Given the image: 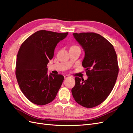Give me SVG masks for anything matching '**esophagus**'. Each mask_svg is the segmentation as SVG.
Listing matches in <instances>:
<instances>
[{
    "mask_svg": "<svg viewBox=\"0 0 133 133\" xmlns=\"http://www.w3.org/2000/svg\"><path fill=\"white\" fill-rule=\"evenodd\" d=\"M64 78H65V79H67V78H70V76H69V75H64Z\"/></svg>",
    "mask_w": 133,
    "mask_h": 133,
    "instance_id": "1",
    "label": "esophagus"
}]
</instances>
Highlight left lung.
<instances>
[{
  "label": "left lung",
  "instance_id": "8db88e82",
  "mask_svg": "<svg viewBox=\"0 0 133 133\" xmlns=\"http://www.w3.org/2000/svg\"><path fill=\"white\" fill-rule=\"evenodd\" d=\"M74 38L85 53L82 65L88 79L76 76L71 92L76 103L91 108L105 100L114 87L119 68L114 46L107 40L94 33H73Z\"/></svg>",
  "mask_w": 133,
  "mask_h": 133
}]
</instances>
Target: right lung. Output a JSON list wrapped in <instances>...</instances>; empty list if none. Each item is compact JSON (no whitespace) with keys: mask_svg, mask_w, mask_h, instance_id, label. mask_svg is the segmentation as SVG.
Wrapping results in <instances>:
<instances>
[{"mask_svg":"<svg viewBox=\"0 0 133 133\" xmlns=\"http://www.w3.org/2000/svg\"><path fill=\"white\" fill-rule=\"evenodd\" d=\"M68 33L39 30L28 37L20 47L16 63V77L26 98L34 104L45 105L55 99L64 76L48 74L47 64L54 57L57 44Z\"/></svg>","mask_w":133,"mask_h":133,"instance_id":"1","label":"right lung"}]
</instances>
